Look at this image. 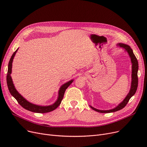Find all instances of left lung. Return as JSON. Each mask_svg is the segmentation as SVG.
I'll use <instances>...</instances> for the list:
<instances>
[{
  "label": "left lung",
  "mask_w": 147,
  "mask_h": 147,
  "mask_svg": "<svg viewBox=\"0 0 147 147\" xmlns=\"http://www.w3.org/2000/svg\"><path fill=\"white\" fill-rule=\"evenodd\" d=\"M120 47L124 48L125 51L129 53V55L130 58H131V62H132V83H131V87L130 91L129 92L128 95L126 96V97L125 98V99L120 104H119L116 107L114 108L113 109L109 110H100L95 109V108L92 107V106H90L92 110H94L97 112L101 113H113L119 110H121L124 108L127 102H129V99L132 96H134L135 94V92L137 90L138 88V60L134 55L132 49L130 48L129 46L123 44V43H119L117 45Z\"/></svg>",
  "instance_id": "left-lung-1"
}]
</instances>
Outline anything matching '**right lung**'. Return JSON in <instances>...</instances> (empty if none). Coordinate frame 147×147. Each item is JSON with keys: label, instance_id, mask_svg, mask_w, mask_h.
<instances>
[{"label": "right lung", "instance_id": "obj_1", "mask_svg": "<svg viewBox=\"0 0 147 147\" xmlns=\"http://www.w3.org/2000/svg\"><path fill=\"white\" fill-rule=\"evenodd\" d=\"M18 49H17L13 52L9 60V64H8V69H7V73L6 76L7 87H8V89L10 92L11 94L15 98V99L17 100V102L21 106H22L24 109L30 111L34 112V113H46L51 112L54 110H55L60 105L62 100H63L65 90L69 85H70L71 83L73 82V80L69 81L65 83V84H64L63 85H62V86L60 88L58 92V99L53 104L48 105V106H40V105H37L30 103V102L27 101L24 98H23L18 93V91L16 90V89L15 88V86L13 84V82L11 76V74L12 73V64L13 59Z\"/></svg>", "mask_w": 147, "mask_h": 147}]
</instances>
